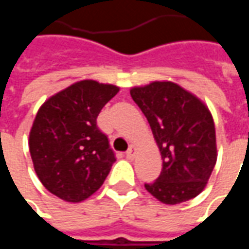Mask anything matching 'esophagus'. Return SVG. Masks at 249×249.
Instances as JSON below:
<instances>
[{
  "instance_id": "esophagus-1",
  "label": "esophagus",
  "mask_w": 249,
  "mask_h": 249,
  "mask_svg": "<svg viewBox=\"0 0 249 249\" xmlns=\"http://www.w3.org/2000/svg\"><path fill=\"white\" fill-rule=\"evenodd\" d=\"M136 155V146L135 145H130L129 149L125 152V156H126V159H133Z\"/></svg>"
}]
</instances>
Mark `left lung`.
<instances>
[{
  "instance_id": "obj_1",
  "label": "left lung",
  "mask_w": 249,
  "mask_h": 249,
  "mask_svg": "<svg viewBox=\"0 0 249 249\" xmlns=\"http://www.w3.org/2000/svg\"><path fill=\"white\" fill-rule=\"evenodd\" d=\"M130 96L145 114L162 159L160 176L146 183L145 189L172 205L196 197L207 185L217 159L208 108L169 81L132 88Z\"/></svg>"
}]
</instances>
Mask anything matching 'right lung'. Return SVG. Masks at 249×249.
Here are the masks:
<instances>
[{
	"label": "right lung",
	"mask_w": 249,
	"mask_h": 249,
	"mask_svg": "<svg viewBox=\"0 0 249 249\" xmlns=\"http://www.w3.org/2000/svg\"><path fill=\"white\" fill-rule=\"evenodd\" d=\"M119 88L84 80L52 96L37 112L29 151L42 185L57 197L80 203L103 185L116 161L97 116Z\"/></svg>",
	"instance_id": "add662e5"
}]
</instances>
